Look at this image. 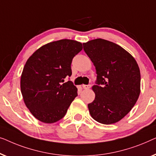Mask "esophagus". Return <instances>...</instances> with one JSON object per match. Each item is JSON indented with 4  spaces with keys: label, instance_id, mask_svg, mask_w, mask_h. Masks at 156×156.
<instances>
[{
    "label": "esophagus",
    "instance_id": "34e87169",
    "mask_svg": "<svg viewBox=\"0 0 156 156\" xmlns=\"http://www.w3.org/2000/svg\"><path fill=\"white\" fill-rule=\"evenodd\" d=\"M90 87H91L90 85H83V87L84 89H85V90H87V89L90 88Z\"/></svg>",
    "mask_w": 156,
    "mask_h": 156
}]
</instances>
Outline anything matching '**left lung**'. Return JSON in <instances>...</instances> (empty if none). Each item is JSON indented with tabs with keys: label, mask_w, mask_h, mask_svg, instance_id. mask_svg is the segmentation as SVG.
Masks as SVG:
<instances>
[{
	"label": "left lung",
	"mask_w": 156,
	"mask_h": 156,
	"mask_svg": "<svg viewBox=\"0 0 156 156\" xmlns=\"http://www.w3.org/2000/svg\"><path fill=\"white\" fill-rule=\"evenodd\" d=\"M83 49L96 69L95 100L87 105L91 117L103 124L123 119L134 106L141 92V74L134 58L117 44L95 39Z\"/></svg>",
	"instance_id": "8db88e82"
}]
</instances>
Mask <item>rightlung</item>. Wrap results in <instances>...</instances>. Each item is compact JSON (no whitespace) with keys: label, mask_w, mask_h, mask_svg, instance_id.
<instances>
[{"label":"right lung","mask_w":156,"mask_h":156,"mask_svg":"<svg viewBox=\"0 0 156 156\" xmlns=\"http://www.w3.org/2000/svg\"><path fill=\"white\" fill-rule=\"evenodd\" d=\"M82 49V43L61 39L42 46L27 59L21 75V93L39 121L51 124L62 119L78 95L71 81L63 83L72 75V60Z\"/></svg>","instance_id":"1"}]
</instances>
